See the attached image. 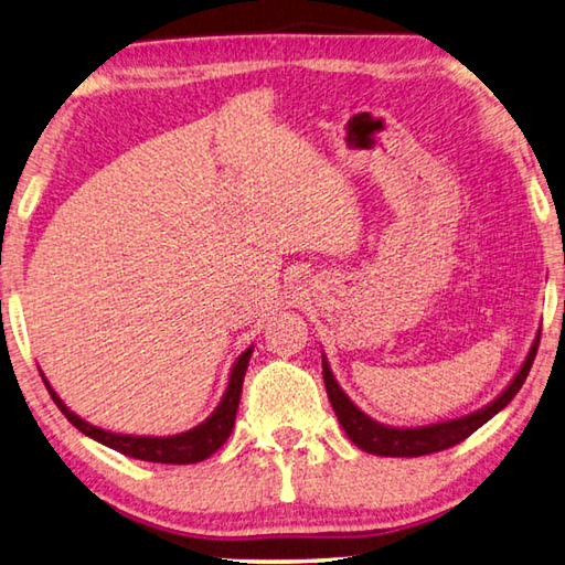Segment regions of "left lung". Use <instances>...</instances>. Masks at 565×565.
I'll use <instances>...</instances> for the list:
<instances>
[{"label":"left lung","instance_id":"left-lung-1","mask_svg":"<svg viewBox=\"0 0 565 565\" xmlns=\"http://www.w3.org/2000/svg\"><path fill=\"white\" fill-rule=\"evenodd\" d=\"M539 337L541 332L536 334L534 344H531L524 364H521V369L516 371V376L509 381V386L499 393L492 403H487L484 408L475 411L470 415H462V418H455V420L420 425V428H393V425H383L374 418H369L364 411H359L354 403H351V398L342 391V386H339L332 369L327 364V356L322 354V376H324L327 396H329V403H332L339 423H342L344 433L349 435V440L364 452L381 455V457H420V455L440 452V450L452 448L457 443H462L465 438H470L477 428H482L489 418H494L499 411L512 403L519 388L524 386L531 364H534Z\"/></svg>","mask_w":565,"mask_h":565}]
</instances>
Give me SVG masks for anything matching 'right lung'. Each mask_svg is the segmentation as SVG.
Instances as JSON below:
<instances>
[{
    "instance_id": "1",
    "label": "right lung",
    "mask_w": 565,
    "mask_h": 565,
    "mask_svg": "<svg viewBox=\"0 0 565 565\" xmlns=\"http://www.w3.org/2000/svg\"><path fill=\"white\" fill-rule=\"evenodd\" d=\"M250 354H253V347H248L236 359V364H233V369H231L226 393H223V398L216 406V411L211 413L204 423H199L196 428L179 433V435H167V438H152V435H122V433L103 430V428H98V425H90L88 420H83L81 415L73 413L66 403L56 396V391L51 388V383L46 381L44 374H41V379H44L51 398L61 408V413L66 415V418L76 425L83 435H88V438L103 443L105 448H113L117 452L135 457V460H145V462L194 465V462L206 460V457L214 455L221 445L228 440L233 423H236V411H238L241 391H243V376H246Z\"/></svg>"
}]
</instances>
